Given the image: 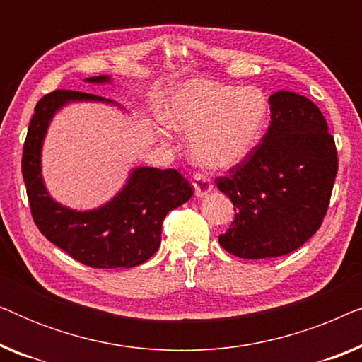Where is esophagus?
Listing matches in <instances>:
<instances>
[{"instance_id": "esophagus-1", "label": "esophagus", "mask_w": 362, "mask_h": 362, "mask_svg": "<svg viewBox=\"0 0 362 362\" xmlns=\"http://www.w3.org/2000/svg\"><path fill=\"white\" fill-rule=\"evenodd\" d=\"M192 186H194V194L197 197H204L212 191L211 180L202 175V173H196V175L192 176Z\"/></svg>"}]
</instances>
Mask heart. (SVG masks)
I'll list each match as a JSON object with an SVG mask.
<instances>
[{
    "label": "heart",
    "mask_w": 362,
    "mask_h": 362,
    "mask_svg": "<svg viewBox=\"0 0 362 362\" xmlns=\"http://www.w3.org/2000/svg\"><path fill=\"white\" fill-rule=\"evenodd\" d=\"M166 120L191 135V153L201 166L222 170L244 160L259 143L267 100L254 87L192 81L171 97Z\"/></svg>",
    "instance_id": "b5f03b06"
}]
</instances>
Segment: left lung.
<instances>
[{"label":"left lung","instance_id":"left-lung-1","mask_svg":"<svg viewBox=\"0 0 362 362\" xmlns=\"http://www.w3.org/2000/svg\"><path fill=\"white\" fill-rule=\"evenodd\" d=\"M270 127L227 176L216 180L235 217L219 244L240 259H272L320 229L338 173V151L323 113L310 98L279 90L269 97Z\"/></svg>","mask_w":362,"mask_h":362}]
</instances>
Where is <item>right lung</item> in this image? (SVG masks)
<instances>
[{
    "label": "right lung",
    "instance_id": "add662e5",
    "mask_svg": "<svg viewBox=\"0 0 362 362\" xmlns=\"http://www.w3.org/2000/svg\"><path fill=\"white\" fill-rule=\"evenodd\" d=\"M86 82L108 83L112 77H88ZM72 102L115 103L76 90H54L37 102L21 161L33 219L47 240L83 265L93 269L141 265L161 244L166 214L191 199L192 187L171 168L140 166L133 168L120 192L97 209L76 211L54 201L42 180V141L56 112Z\"/></svg>",
    "mask_w": 362,
    "mask_h": 362
}]
</instances>
